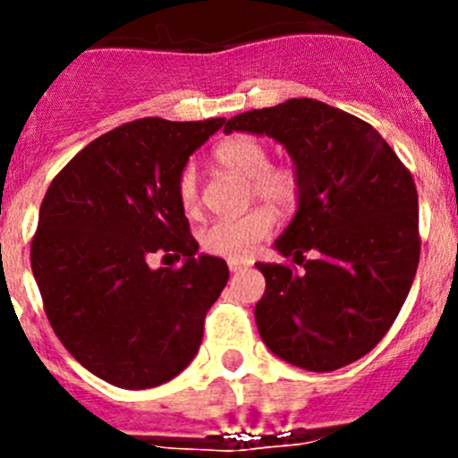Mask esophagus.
<instances>
[{
	"label": "esophagus",
	"mask_w": 458,
	"mask_h": 458,
	"mask_svg": "<svg viewBox=\"0 0 458 458\" xmlns=\"http://www.w3.org/2000/svg\"><path fill=\"white\" fill-rule=\"evenodd\" d=\"M242 268H245V264H241V261H229V270H232V273H238V270Z\"/></svg>",
	"instance_id": "34e87169"
}]
</instances>
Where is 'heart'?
Wrapping results in <instances>:
<instances>
[{"mask_svg": "<svg viewBox=\"0 0 458 458\" xmlns=\"http://www.w3.org/2000/svg\"><path fill=\"white\" fill-rule=\"evenodd\" d=\"M217 165L229 172L248 179L250 197L266 201L277 210H286L298 201L301 179L298 172L289 165H270V151L264 141L252 135H233L220 141L213 151ZM179 204L185 216H197L201 210L199 179L194 167H183L176 183ZM275 217L266 206L232 217V220H216L199 232V245L204 252L222 259H248L261 241L270 236Z\"/></svg>", "mask_w": 458, "mask_h": 458, "instance_id": "b5f03b06", "label": "heart"}]
</instances>
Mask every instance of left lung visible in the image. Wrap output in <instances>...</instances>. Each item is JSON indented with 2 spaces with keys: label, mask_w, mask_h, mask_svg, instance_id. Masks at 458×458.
Returning a JSON list of instances; mask_svg holds the SVG:
<instances>
[{
  "label": "left lung",
  "mask_w": 458,
  "mask_h": 458,
  "mask_svg": "<svg viewBox=\"0 0 458 458\" xmlns=\"http://www.w3.org/2000/svg\"><path fill=\"white\" fill-rule=\"evenodd\" d=\"M233 131L284 144L301 179L298 210L275 250L303 270L257 264L266 277L259 335L301 369L351 365L386 337L415 279V181L378 131L321 100L242 112L226 121L225 132Z\"/></svg>",
  "instance_id": "8db88e82"
}]
</instances>
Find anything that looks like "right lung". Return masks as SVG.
Masks as SVG:
<instances>
[{"mask_svg":"<svg viewBox=\"0 0 458 458\" xmlns=\"http://www.w3.org/2000/svg\"><path fill=\"white\" fill-rule=\"evenodd\" d=\"M222 125L157 116L123 123L84 147L43 197L31 270L47 321L68 353L112 386H163L199 351L229 268L197 254L176 183ZM153 253L184 266L153 271Z\"/></svg>","mask_w":458,"mask_h":458,"instance_id":"right-lung-1","label":"right lung"}]
</instances>
